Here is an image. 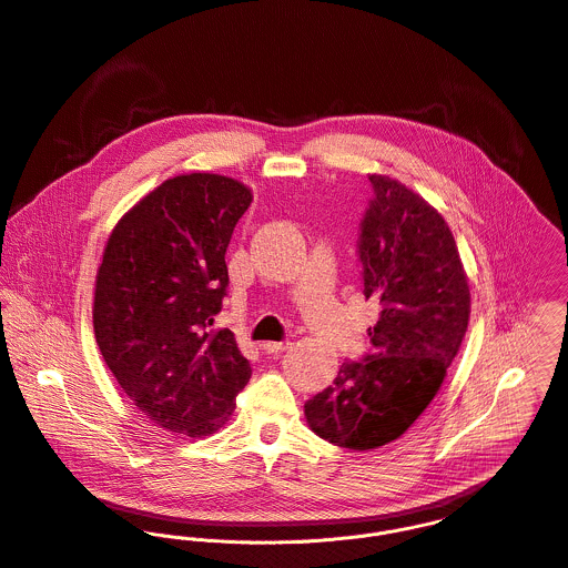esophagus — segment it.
I'll return each mask as SVG.
<instances>
[{
  "label": "esophagus",
  "mask_w": 568,
  "mask_h": 568,
  "mask_svg": "<svg viewBox=\"0 0 568 568\" xmlns=\"http://www.w3.org/2000/svg\"><path fill=\"white\" fill-rule=\"evenodd\" d=\"M292 346V342H263V351L270 353V355H276V353H283Z\"/></svg>",
  "instance_id": "1"
}]
</instances>
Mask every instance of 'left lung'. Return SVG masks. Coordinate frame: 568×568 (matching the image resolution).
<instances>
[{
    "label": "left lung",
    "mask_w": 568,
    "mask_h": 568,
    "mask_svg": "<svg viewBox=\"0 0 568 568\" xmlns=\"http://www.w3.org/2000/svg\"><path fill=\"white\" fill-rule=\"evenodd\" d=\"M375 200L359 234L364 296L382 305L373 353L344 362L305 404L310 428L348 450L399 439L439 393L469 323V285L442 213L388 175H368Z\"/></svg>",
    "instance_id": "8db88e82"
}]
</instances>
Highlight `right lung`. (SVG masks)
Returning <instances> with one entry per match:
<instances>
[{
	"instance_id": "right-lung-1",
	"label": "right lung",
	"mask_w": 568,
	"mask_h": 568,
	"mask_svg": "<svg viewBox=\"0 0 568 568\" xmlns=\"http://www.w3.org/2000/svg\"><path fill=\"white\" fill-rule=\"evenodd\" d=\"M252 191L226 175L164 180L115 224L94 283V336L133 406L191 439L224 428L252 368L230 329L226 247Z\"/></svg>"
}]
</instances>
